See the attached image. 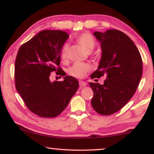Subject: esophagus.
Listing matches in <instances>:
<instances>
[{
    "instance_id": "1",
    "label": "esophagus",
    "mask_w": 154,
    "mask_h": 154,
    "mask_svg": "<svg viewBox=\"0 0 154 154\" xmlns=\"http://www.w3.org/2000/svg\"><path fill=\"white\" fill-rule=\"evenodd\" d=\"M79 86L80 87H85L87 85V83L85 82H83V81H79Z\"/></svg>"
}]
</instances>
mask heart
<instances>
[{
	"label": "heart",
	"instance_id": "obj_1",
	"mask_svg": "<svg viewBox=\"0 0 154 154\" xmlns=\"http://www.w3.org/2000/svg\"><path fill=\"white\" fill-rule=\"evenodd\" d=\"M77 42L82 46V48L85 51H92L95 47V40L93 36L90 33L85 32L79 35L77 37ZM69 54V45L67 43L64 44L62 47L60 52V56L62 60H66ZM92 66L91 65L87 63H81L76 62L72 66L69 68V72L71 76L76 78H82L88 71H90Z\"/></svg>",
	"mask_w": 154,
	"mask_h": 154
}]
</instances>
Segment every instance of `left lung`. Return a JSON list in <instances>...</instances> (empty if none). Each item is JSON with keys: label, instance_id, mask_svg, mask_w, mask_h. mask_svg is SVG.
<instances>
[{"label": "left lung", "instance_id": "1", "mask_svg": "<svg viewBox=\"0 0 154 154\" xmlns=\"http://www.w3.org/2000/svg\"><path fill=\"white\" fill-rule=\"evenodd\" d=\"M102 54L97 70L91 78L106 75L104 84L89 83L94 92L93 109L103 116L111 115L130 100L139 85L143 72L139 49L128 36L118 30L94 32Z\"/></svg>", "mask_w": 154, "mask_h": 154}]
</instances>
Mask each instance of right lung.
Segmentation results:
<instances>
[{
  "label": "right lung",
  "instance_id": "add662e5",
  "mask_svg": "<svg viewBox=\"0 0 154 154\" xmlns=\"http://www.w3.org/2000/svg\"><path fill=\"white\" fill-rule=\"evenodd\" d=\"M69 36L64 31L42 30L23 44L17 52L15 88L29 110L42 118L60 114L79 88L77 79L69 75L62 82L49 80L53 71L66 75L59 65L61 49Z\"/></svg>",
  "mask_w": 154,
  "mask_h": 154
}]
</instances>
